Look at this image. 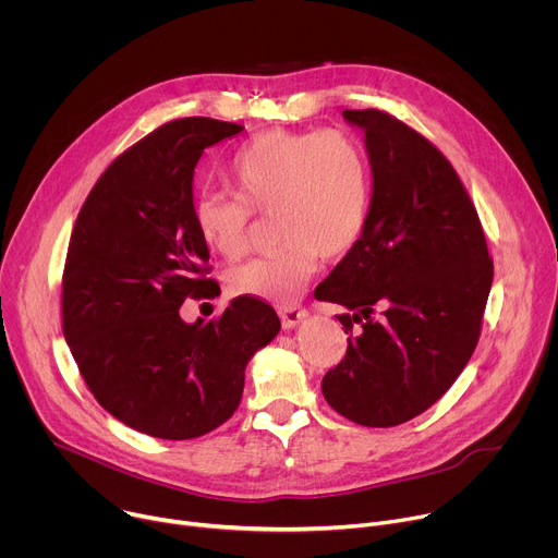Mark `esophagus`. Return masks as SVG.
<instances>
[{
	"label": "esophagus",
	"instance_id": "34e87169",
	"mask_svg": "<svg viewBox=\"0 0 558 558\" xmlns=\"http://www.w3.org/2000/svg\"><path fill=\"white\" fill-rule=\"evenodd\" d=\"M279 317H281L283 328L292 330L308 317V313L304 308H299V306H283V308H279Z\"/></svg>",
	"mask_w": 558,
	"mask_h": 558
}]
</instances>
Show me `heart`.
Wrapping results in <instances>:
<instances>
[{"mask_svg":"<svg viewBox=\"0 0 558 558\" xmlns=\"http://www.w3.org/2000/svg\"><path fill=\"white\" fill-rule=\"evenodd\" d=\"M236 196L201 194L194 228L201 241L234 259L247 241L250 209L270 211L281 245L228 275L234 296L290 304L317 272L319 254L337 259L360 239L371 205L364 149L341 132L270 130L230 162Z\"/></svg>","mask_w":558,"mask_h":558,"instance_id":"1","label":"heart"}]
</instances>
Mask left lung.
Instances as JSON below:
<instances>
[{
    "label": "left lung",
    "instance_id": "8db88e82",
    "mask_svg": "<svg viewBox=\"0 0 558 558\" xmlns=\"http://www.w3.org/2000/svg\"><path fill=\"white\" fill-rule=\"evenodd\" d=\"M364 132L371 205L357 243L317 286L353 330L322 379L326 402L364 426L402 424L438 402L481 335L494 264L451 162L377 109H347Z\"/></svg>",
    "mask_w": 558,
    "mask_h": 558
}]
</instances>
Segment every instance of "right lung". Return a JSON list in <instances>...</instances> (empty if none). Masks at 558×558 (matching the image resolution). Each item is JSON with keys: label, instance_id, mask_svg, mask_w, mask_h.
Instances as JSON below:
<instances>
[{"label": "right lung", "instance_id": "obj_1", "mask_svg": "<svg viewBox=\"0 0 558 558\" xmlns=\"http://www.w3.org/2000/svg\"><path fill=\"white\" fill-rule=\"evenodd\" d=\"M241 124L181 118L118 156L84 201L71 234L64 339L102 409L141 434L190 440L236 411L245 366L281 322L236 296L217 322H183L209 294L207 245L194 228V169Z\"/></svg>", "mask_w": 558, "mask_h": 558}]
</instances>
